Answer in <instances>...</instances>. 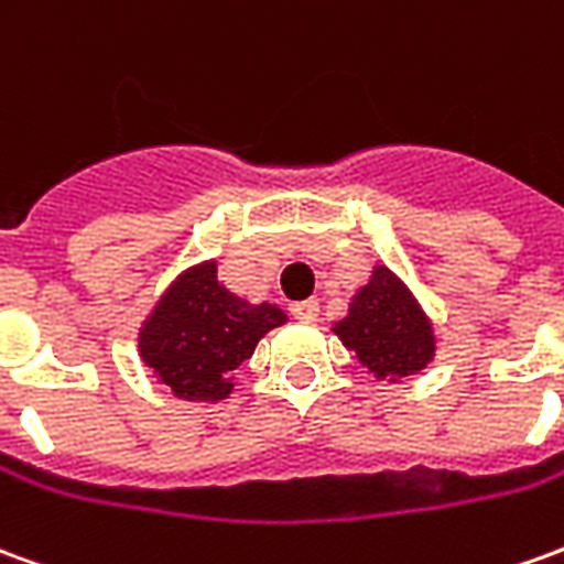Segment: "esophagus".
Masks as SVG:
<instances>
[{"label": "esophagus", "mask_w": 564, "mask_h": 564, "mask_svg": "<svg viewBox=\"0 0 564 564\" xmlns=\"http://www.w3.org/2000/svg\"><path fill=\"white\" fill-rule=\"evenodd\" d=\"M295 321L302 323H314L317 321V314H321V305H317V299H305V302H295L293 308H290Z\"/></svg>", "instance_id": "1"}]
</instances>
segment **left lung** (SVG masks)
<instances>
[{"label": "left lung", "mask_w": 564, "mask_h": 564, "mask_svg": "<svg viewBox=\"0 0 564 564\" xmlns=\"http://www.w3.org/2000/svg\"><path fill=\"white\" fill-rule=\"evenodd\" d=\"M333 333L378 381L415 376L436 350L431 317L412 290L384 265H376L372 281L357 290L348 317H341Z\"/></svg>", "instance_id": "8db88e82"}]
</instances>
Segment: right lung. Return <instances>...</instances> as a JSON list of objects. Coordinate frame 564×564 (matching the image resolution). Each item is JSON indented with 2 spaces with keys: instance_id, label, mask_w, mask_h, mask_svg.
Masks as SVG:
<instances>
[{
  "instance_id": "right-lung-1",
  "label": "right lung",
  "mask_w": 564,
  "mask_h": 564,
  "mask_svg": "<svg viewBox=\"0 0 564 564\" xmlns=\"http://www.w3.org/2000/svg\"><path fill=\"white\" fill-rule=\"evenodd\" d=\"M286 323L278 305L247 302L216 278V262L183 271L140 326V357L180 400H226L235 369L259 338Z\"/></svg>"
}]
</instances>
